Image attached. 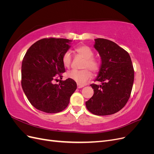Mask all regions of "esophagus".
Instances as JSON below:
<instances>
[{"mask_svg":"<svg viewBox=\"0 0 154 154\" xmlns=\"http://www.w3.org/2000/svg\"><path fill=\"white\" fill-rule=\"evenodd\" d=\"M82 87H83V85H77V88H82Z\"/></svg>","mask_w":154,"mask_h":154,"instance_id":"34e87169","label":"esophagus"}]
</instances>
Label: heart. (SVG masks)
I'll list each match as a JSON object with an SVG mask.
<instances>
[{"label": "heart", "mask_w": 154, "mask_h": 154, "mask_svg": "<svg viewBox=\"0 0 154 154\" xmlns=\"http://www.w3.org/2000/svg\"><path fill=\"white\" fill-rule=\"evenodd\" d=\"M76 52L83 58H84L82 68H87L82 70L73 69L67 72V76L77 83L78 85H84L92 77L91 72H97L100 69V63L96 59L93 58L94 53L92 50L87 45H82L75 49ZM62 63L65 67H69L71 63V54L69 51H67L63 55Z\"/></svg>", "instance_id": "heart-1"}]
</instances>
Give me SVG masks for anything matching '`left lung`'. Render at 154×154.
Returning a JSON list of instances; mask_svg holds the SVG:
<instances>
[{
	"mask_svg": "<svg viewBox=\"0 0 154 154\" xmlns=\"http://www.w3.org/2000/svg\"><path fill=\"white\" fill-rule=\"evenodd\" d=\"M94 48L101 57V65L95 81L91 84L94 94L85 102L87 109L97 116L113 114L127 103L132 89L134 71L129 54L114 42L94 39Z\"/></svg>",
	"mask_w": 154,
	"mask_h": 154,
	"instance_id": "1",
	"label": "left lung"
}]
</instances>
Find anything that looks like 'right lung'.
<instances>
[{"instance_id":"add662e5","label":"right lung","mask_w":154,"mask_h":154,"mask_svg":"<svg viewBox=\"0 0 154 154\" xmlns=\"http://www.w3.org/2000/svg\"><path fill=\"white\" fill-rule=\"evenodd\" d=\"M72 40L44 38L36 42L27 51L22 63V87L27 100L35 108L46 113H57L68 106L76 91V83L62 79L66 72L62 63L63 54L71 48Z\"/></svg>"}]
</instances>
